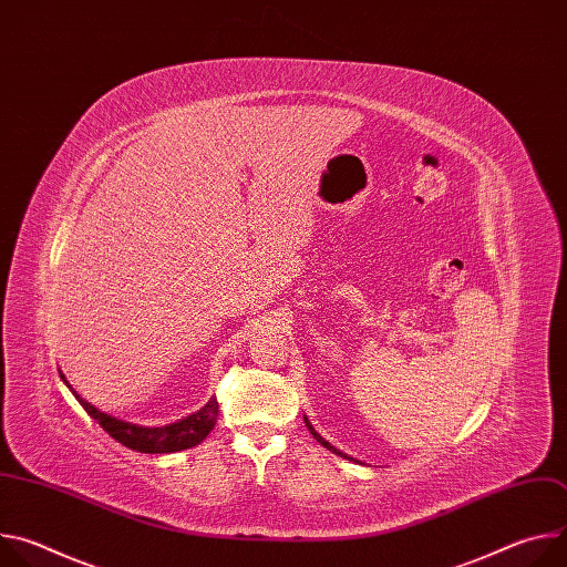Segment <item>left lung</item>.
<instances>
[{
	"label": "left lung",
	"mask_w": 567,
	"mask_h": 567,
	"mask_svg": "<svg viewBox=\"0 0 567 567\" xmlns=\"http://www.w3.org/2000/svg\"><path fill=\"white\" fill-rule=\"evenodd\" d=\"M305 424H307V429H309V433H311V435H313V437H316V442H320V444H322V446H326V449H328V451H332V453H337V455H341V457H348V455H346V453H341V451H339V449H334V446H332V444H330V442H326V440H322V437H320V435H318V433H316V431H313V426H311V424H309V420H307V415H305ZM348 460H352V457H348ZM354 462H357V460H354Z\"/></svg>",
	"instance_id": "1"
}]
</instances>
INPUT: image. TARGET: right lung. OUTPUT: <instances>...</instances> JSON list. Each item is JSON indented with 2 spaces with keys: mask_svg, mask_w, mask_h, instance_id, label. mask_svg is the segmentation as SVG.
Segmentation results:
<instances>
[{
  "mask_svg": "<svg viewBox=\"0 0 567 567\" xmlns=\"http://www.w3.org/2000/svg\"><path fill=\"white\" fill-rule=\"evenodd\" d=\"M60 379L73 392V396L80 401V406H83L116 442H121L123 446L138 451V453H177V451L193 449L199 442H204L206 435L215 429L217 413H219L217 399L210 396L204 409H199L197 413H193L184 420H177L166 426H141V424H132V422H125V420H118V417H112V415L99 411L87 399L80 396L69 385V381L62 372H60Z\"/></svg>",
  "mask_w": 567,
  "mask_h": 567,
  "instance_id": "obj_1",
  "label": "right lung"
}]
</instances>
